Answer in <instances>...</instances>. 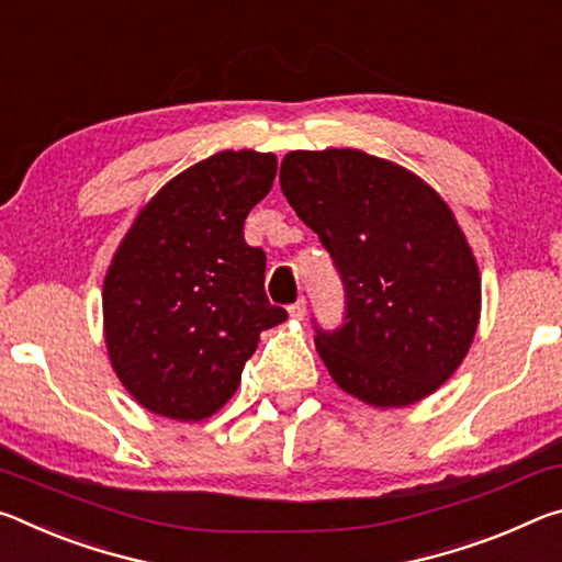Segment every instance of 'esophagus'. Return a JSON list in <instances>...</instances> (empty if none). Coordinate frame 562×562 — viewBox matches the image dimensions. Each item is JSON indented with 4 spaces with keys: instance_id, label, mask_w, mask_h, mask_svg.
Wrapping results in <instances>:
<instances>
[{
    "instance_id": "obj_1",
    "label": "esophagus",
    "mask_w": 562,
    "mask_h": 562,
    "mask_svg": "<svg viewBox=\"0 0 562 562\" xmlns=\"http://www.w3.org/2000/svg\"><path fill=\"white\" fill-rule=\"evenodd\" d=\"M289 316L291 321H303V316H306V299H299L293 306H289Z\"/></svg>"
}]
</instances>
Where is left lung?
Returning <instances> with one entry per match:
<instances>
[{"instance_id":"8db88e82","label":"left lung","mask_w":562,"mask_h":562,"mask_svg":"<svg viewBox=\"0 0 562 562\" xmlns=\"http://www.w3.org/2000/svg\"><path fill=\"white\" fill-rule=\"evenodd\" d=\"M281 191L346 283L344 328L316 351L344 393L403 408L436 393L471 351L481 271L446 199L363 149L289 151Z\"/></svg>"}]
</instances>
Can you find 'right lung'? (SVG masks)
<instances>
[{
	"mask_svg": "<svg viewBox=\"0 0 562 562\" xmlns=\"http://www.w3.org/2000/svg\"><path fill=\"white\" fill-rule=\"evenodd\" d=\"M276 169L271 151L211 154L164 183L116 246L101 289L104 344L116 379L154 416H214L261 330L286 321L263 293L266 254L244 241Z\"/></svg>",
	"mask_w": 562,
	"mask_h": 562,
	"instance_id": "obj_1",
	"label": "right lung"
}]
</instances>
